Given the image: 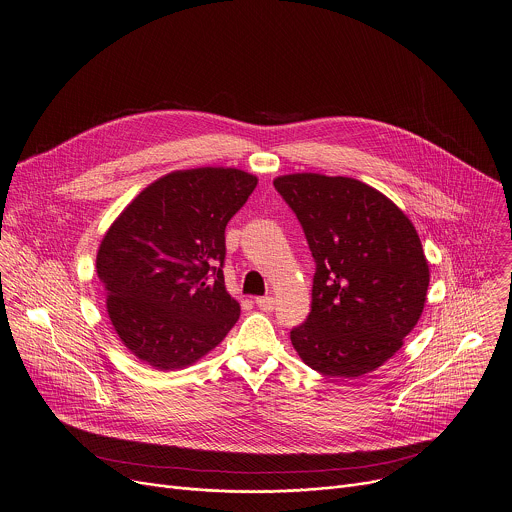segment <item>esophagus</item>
Segmentation results:
<instances>
[{
  "label": "esophagus",
  "instance_id": "1",
  "mask_svg": "<svg viewBox=\"0 0 512 512\" xmlns=\"http://www.w3.org/2000/svg\"><path fill=\"white\" fill-rule=\"evenodd\" d=\"M255 305L261 308V310L269 312V310H273V308H275V299H273V297H259V299L255 301Z\"/></svg>",
  "mask_w": 512,
  "mask_h": 512
}]
</instances>
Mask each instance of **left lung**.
I'll use <instances>...</instances> for the list:
<instances>
[{"mask_svg":"<svg viewBox=\"0 0 512 512\" xmlns=\"http://www.w3.org/2000/svg\"><path fill=\"white\" fill-rule=\"evenodd\" d=\"M275 190L295 211L312 259V303L291 342L312 370L358 378L382 366L417 324L429 267L415 227L354 178L291 174Z\"/></svg>","mask_w":512,"mask_h":512,"instance_id":"1","label":"left lung"}]
</instances>
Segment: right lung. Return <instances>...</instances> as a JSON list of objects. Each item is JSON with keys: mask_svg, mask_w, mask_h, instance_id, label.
<instances>
[{"mask_svg": "<svg viewBox=\"0 0 512 512\" xmlns=\"http://www.w3.org/2000/svg\"><path fill=\"white\" fill-rule=\"evenodd\" d=\"M257 178L233 168L172 172L142 190L104 235L97 273L124 346L156 370L184 368L239 318L225 291V227Z\"/></svg>", "mask_w": 512, "mask_h": 512, "instance_id": "1", "label": "right lung"}]
</instances>
